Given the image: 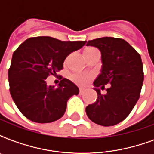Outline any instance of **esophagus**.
I'll use <instances>...</instances> for the list:
<instances>
[{
	"mask_svg": "<svg viewBox=\"0 0 154 154\" xmlns=\"http://www.w3.org/2000/svg\"><path fill=\"white\" fill-rule=\"evenodd\" d=\"M85 93V89H79V94L80 95H82V94H84Z\"/></svg>",
	"mask_w": 154,
	"mask_h": 154,
	"instance_id": "obj_1",
	"label": "esophagus"
}]
</instances>
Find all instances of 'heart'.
I'll return each mask as SVG.
<instances>
[{"mask_svg":"<svg viewBox=\"0 0 154 154\" xmlns=\"http://www.w3.org/2000/svg\"><path fill=\"white\" fill-rule=\"evenodd\" d=\"M94 48H86L85 49L84 53H88L92 50H94ZM94 78V74L93 73H89V72H73L70 75V79L72 80V82L76 83L78 85L81 86H85L89 83L92 79Z\"/></svg>","mask_w":154,"mask_h":154,"instance_id":"1","label":"heart"}]
</instances>
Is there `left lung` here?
I'll list each match as a JSON object with an SVG mask.
<instances>
[{"label":"left lung","instance_id":"1","mask_svg":"<svg viewBox=\"0 0 154 154\" xmlns=\"http://www.w3.org/2000/svg\"><path fill=\"white\" fill-rule=\"evenodd\" d=\"M101 53V73L94 82L97 93L96 102L89 105L85 112L92 122L112 126L124 121L138 101L144 81L141 56L125 40L101 37L87 42ZM109 84L107 94H100L98 87Z\"/></svg>","mask_w":154,"mask_h":154}]
</instances>
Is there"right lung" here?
Returning a JSON list of instances; mask_svg holds the SVG:
<instances>
[{
	"instance_id": "add662e5",
	"label": "right lung",
	"mask_w": 154,
	"mask_h": 154,
	"mask_svg": "<svg viewBox=\"0 0 154 154\" xmlns=\"http://www.w3.org/2000/svg\"><path fill=\"white\" fill-rule=\"evenodd\" d=\"M85 43L30 37L14 51L8 71L9 91L25 117L37 123H49L64 115L68 100L79 94L78 87L62 77L57 88L49 86L45 79L49 75L56 76L63 69L67 56Z\"/></svg>"
}]
</instances>
